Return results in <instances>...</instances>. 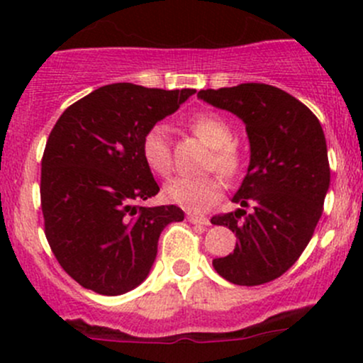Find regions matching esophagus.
Instances as JSON below:
<instances>
[{
    "label": "esophagus",
    "mask_w": 363,
    "mask_h": 363,
    "mask_svg": "<svg viewBox=\"0 0 363 363\" xmlns=\"http://www.w3.org/2000/svg\"><path fill=\"white\" fill-rule=\"evenodd\" d=\"M188 219L191 223H195V225H211V221H208V218H205V216H200V214H188Z\"/></svg>",
    "instance_id": "esophagus-1"
}]
</instances>
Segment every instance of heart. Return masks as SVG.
Listing matches in <instances>:
<instances>
[{"label": "heart", "mask_w": 363, "mask_h": 363, "mask_svg": "<svg viewBox=\"0 0 363 363\" xmlns=\"http://www.w3.org/2000/svg\"><path fill=\"white\" fill-rule=\"evenodd\" d=\"M188 128L205 145L211 147V155L205 161L207 170H216L225 179H235L242 172L244 151L239 142L233 138L232 124L226 117L216 112L196 113L188 121ZM140 155L155 175L168 177L172 174L174 160H172L170 137L163 124H152L145 130L140 140ZM219 175H207L200 179H174L164 186V200L186 211H207L223 199L225 184Z\"/></svg>", "instance_id": "b5f03b06"}]
</instances>
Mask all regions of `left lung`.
<instances>
[{"label": "left lung", "mask_w": 363, "mask_h": 363, "mask_svg": "<svg viewBox=\"0 0 363 363\" xmlns=\"http://www.w3.org/2000/svg\"><path fill=\"white\" fill-rule=\"evenodd\" d=\"M199 96L246 123L251 161L233 196L235 212L212 216L237 237L235 250L212 259L216 272L239 286L283 276L300 258L321 218L330 184L320 121L302 101L269 84L202 89Z\"/></svg>", "instance_id": "obj_1"}]
</instances>
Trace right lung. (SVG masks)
I'll list each match as a JSON object with an SVG mask.
<instances>
[{
  "mask_svg": "<svg viewBox=\"0 0 363 363\" xmlns=\"http://www.w3.org/2000/svg\"><path fill=\"white\" fill-rule=\"evenodd\" d=\"M195 89L108 84L80 98L54 124L42 158L45 237L65 272L86 290L123 295L147 277L177 205L142 207L158 195L140 155L145 130Z\"/></svg>",
  "mask_w": 363,
  "mask_h": 363,
  "instance_id": "right-lung-1",
  "label": "right lung"
}]
</instances>
